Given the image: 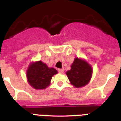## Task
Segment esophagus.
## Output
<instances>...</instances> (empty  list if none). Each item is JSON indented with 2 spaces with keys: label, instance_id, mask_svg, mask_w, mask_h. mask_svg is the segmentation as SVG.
Segmentation results:
<instances>
[{
  "label": "esophagus",
  "instance_id": "obj_1",
  "mask_svg": "<svg viewBox=\"0 0 121 121\" xmlns=\"http://www.w3.org/2000/svg\"><path fill=\"white\" fill-rule=\"evenodd\" d=\"M63 71H64V69H58V72H59L60 73H63Z\"/></svg>",
  "mask_w": 121,
  "mask_h": 121
}]
</instances>
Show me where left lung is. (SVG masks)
Returning a JSON list of instances; mask_svg holds the SVG:
<instances>
[{
    "instance_id": "obj_1",
    "label": "left lung",
    "mask_w": 121,
    "mask_h": 121,
    "mask_svg": "<svg viewBox=\"0 0 121 121\" xmlns=\"http://www.w3.org/2000/svg\"><path fill=\"white\" fill-rule=\"evenodd\" d=\"M67 75L72 85L76 87L84 86L89 83L92 75V68L86 61L75 58Z\"/></svg>"
}]
</instances>
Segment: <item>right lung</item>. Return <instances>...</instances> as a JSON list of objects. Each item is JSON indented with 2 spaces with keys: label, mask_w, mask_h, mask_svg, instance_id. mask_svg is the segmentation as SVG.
<instances>
[{
  "label": "right lung",
  "mask_w": 121,
  "mask_h": 121,
  "mask_svg": "<svg viewBox=\"0 0 121 121\" xmlns=\"http://www.w3.org/2000/svg\"><path fill=\"white\" fill-rule=\"evenodd\" d=\"M58 73L54 68H49L42 61L30 64L27 70L28 81L35 89H43L49 86L52 76Z\"/></svg>",
  "instance_id": "right-lung-1"
}]
</instances>
